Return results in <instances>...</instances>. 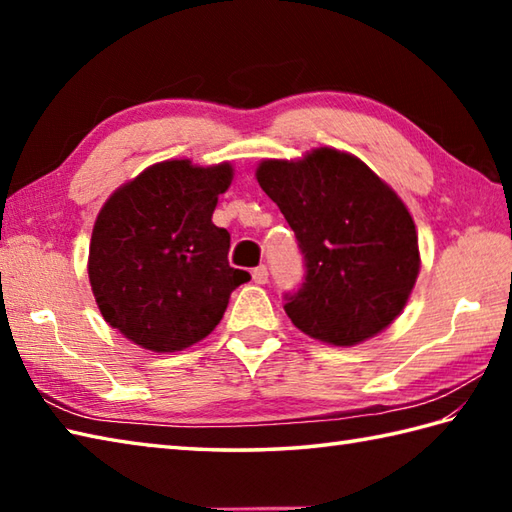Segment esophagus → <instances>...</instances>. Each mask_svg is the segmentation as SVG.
Returning <instances> with one entry per match:
<instances>
[{
    "mask_svg": "<svg viewBox=\"0 0 512 512\" xmlns=\"http://www.w3.org/2000/svg\"><path fill=\"white\" fill-rule=\"evenodd\" d=\"M250 275H253L255 284H266V281H268V268L262 264V266H257V268L250 270Z\"/></svg>",
    "mask_w": 512,
    "mask_h": 512,
    "instance_id": "1",
    "label": "esophagus"
}]
</instances>
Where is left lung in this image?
Here are the masks:
<instances>
[{
  "label": "left lung",
  "instance_id": "8db88e82",
  "mask_svg": "<svg viewBox=\"0 0 512 512\" xmlns=\"http://www.w3.org/2000/svg\"><path fill=\"white\" fill-rule=\"evenodd\" d=\"M257 182L303 255V284L284 295L290 321L330 345L385 330L420 270L416 224L398 195L365 162L328 147L297 162L264 160Z\"/></svg>",
  "mask_w": 512,
  "mask_h": 512
}]
</instances>
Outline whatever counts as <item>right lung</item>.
<instances>
[{"mask_svg": "<svg viewBox=\"0 0 512 512\" xmlns=\"http://www.w3.org/2000/svg\"><path fill=\"white\" fill-rule=\"evenodd\" d=\"M231 165L167 160L105 202L90 242V284L103 319L151 352L209 336L231 292L250 279L228 264L231 233L213 224Z\"/></svg>", "mask_w": 512, "mask_h": 512, "instance_id": "add662e5", "label": "right lung"}]
</instances>
